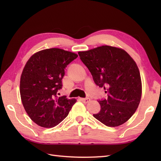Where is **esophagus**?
Returning a JSON list of instances; mask_svg holds the SVG:
<instances>
[{
  "mask_svg": "<svg viewBox=\"0 0 161 161\" xmlns=\"http://www.w3.org/2000/svg\"><path fill=\"white\" fill-rule=\"evenodd\" d=\"M81 101L83 102L84 103H87L91 101V99H90V98H82Z\"/></svg>",
  "mask_w": 161,
  "mask_h": 161,
  "instance_id": "esophagus-1",
  "label": "esophagus"
}]
</instances>
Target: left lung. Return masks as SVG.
<instances>
[{
	"mask_svg": "<svg viewBox=\"0 0 161 161\" xmlns=\"http://www.w3.org/2000/svg\"><path fill=\"white\" fill-rule=\"evenodd\" d=\"M97 85L108 98L99 101L101 110L94 118L109 127L126 122L135 113L142 96V81L136 62L124 50L101 46L79 52Z\"/></svg>",
	"mask_w": 161,
	"mask_h": 161,
	"instance_id": "8db88e82",
	"label": "left lung"
}]
</instances>
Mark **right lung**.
Returning a JSON list of instances; mask_svg holds the SVG:
<instances>
[{
  "mask_svg": "<svg viewBox=\"0 0 161 161\" xmlns=\"http://www.w3.org/2000/svg\"><path fill=\"white\" fill-rule=\"evenodd\" d=\"M78 57L75 53L50 48L33 54L24 66L20 79V95L31 119L43 128L59 124L69 115L76 99L58 97L66 66Z\"/></svg>",
  "mask_w": 161,
  "mask_h": 161,
  "instance_id": "obj_1",
  "label": "right lung"
}]
</instances>
